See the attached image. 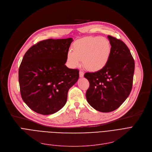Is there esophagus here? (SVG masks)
<instances>
[{
  "label": "esophagus",
  "instance_id": "1",
  "mask_svg": "<svg viewBox=\"0 0 152 152\" xmlns=\"http://www.w3.org/2000/svg\"><path fill=\"white\" fill-rule=\"evenodd\" d=\"M79 75H80V77H83L84 74H83V72L82 70H80V72H79Z\"/></svg>",
  "mask_w": 152,
  "mask_h": 152
}]
</instances>
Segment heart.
I'll return each instance as SVG.
<instances>
[{"instance_id":"heart-1","label":"heart","mask_w":152,"mask_h":152,"mask_svg":"<svg viewBox=\"0 0 152 152\" xmlns=\"http://www.w3.org/2000/svg\"><path fill=\"white\" fill-rule=\"evenodd\" d=\"M72 51L67 53V60L71 67H77L82 60L83 67L89 71L103 69L109 61L111 44L104 37H89L78 40L72 46Z\"/></svg>"}]
</instances>
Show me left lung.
<instances>
[{
    "label": "left lung",
    "mask_w": 152,
    "mask_h": 152,
    "mask_svg": "<svg viewBox=\"0 0 152 152\" xmlns=\"http://www.w3.org/2000/svg\"><path fill=\"white\" fill-rule=\"evenodd\" d=\"M112 47L109 61L102 70L86 72L90 86L86 93L88 103L96 110L109 113L123 103L131 91L135 62L125 43L107 36Z\"/></svg>",
    "instance_id": "1"
}]
</instances>
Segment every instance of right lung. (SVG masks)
Segmentation results:
<instances>
[{"label": "right lung", "mask_w": 152, "mask_h": 152, "mask_svg": "<svg viewBox=\"0 0 152 152\" xmlns=\"http://www.w3.org/2000/svg\"><path fill=\"white\" fill-rule=\"evenodd\" d=\"M72 41L70 38L43 40L24 55L18 70L20 93L34 112L52 114L66 104L69 90L79 78L78 69L65 65Z\"/></svg>", "instance_id": "right-lung-1"}]
</instances>
